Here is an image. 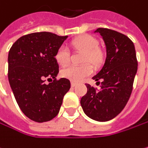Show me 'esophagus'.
I'll list each match as a JSON object with an SVG mask.
<instances>
[{"label":"esophagus","instance_id":"esophagus-1","mask_svg":"<svg viewBox=\"0 0 148 148\" xmlns=\"http://www.w3.org/2000/svg\"><path fill=\"white\" fill-rule=\"evenodd\" d=\"M76 85H77V83H76V82H71V86H72L73 88H75Z\"/></svg>","mask_w":148,"mask_h":148}]
</instances>
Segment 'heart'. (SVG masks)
Instances as JSON below:
<instances>
[{
  "instance_id": "heart-1",
  "label": "heart",
  "mask_w": 148,
  "mask_h": 148,
  "mask_svg": "<svg viewBox=\"0 0 148 148\" xmlns=\"http://www.w3.org/2000/svg\"><path fill=\"white\" fill-rule=\"evenodd\" d=\"M72 46L84 51L82 57V62H90L94 65H97L102 60V52L97 48L98 42L94 37L90 35H83L71 43ZM55 60L60 66H66L70 60V51L68 48L62 45L55 52ZM92 66L89 64H84L81 66L71 65L62 69L61 75L63 77L67 78L73 82H81L92 73Z\"/></svg>"
}]
</instances>
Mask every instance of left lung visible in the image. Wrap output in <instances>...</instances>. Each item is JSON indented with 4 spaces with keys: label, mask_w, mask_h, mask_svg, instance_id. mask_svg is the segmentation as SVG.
Listing matches in <instances>:
<instances>
[{
    "label": "left lung",
    "mask_w": 148,
    "mask_h": 148,
    "mask_svg": "<svg viewBox=\"0 0 148 148\" xmlns=\"http://www.w3.org/2000/svg\"><path fill=\"white\" fill-rule=\"evenodd\" d=\"M95 32L102 36L106 46L104 65L93 77L101 88L97 90L86 84L88 92L82 97L81 105L88 118L105 122L117 117L126 105L138 61L134 45L127 36L106 28H98Z\"/></svg>",
    "instance_id": "8db88e82"
}]
</instances>
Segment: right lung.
I'll return each instance as SVG.
<instances>
[{"mask_svg": "<svg viewBox=\"0 0 148 148\" xmlns=\"http://www.w3.org/2000/svg\"><path fill=\"white\" fill-rule=\"evenodd\" d=\"M67 38L51 32H35L18 38L8 52V82L16 103L29 119L43 123L58 115L70 81L57 80V49ZM51 80L49 84L45 79ZM54 82H52V80Z\"/></svg>", "mask_w": 148, "mask_h": 148, "instance_id": "add662e5", "label": "right lung"}]
</instances>
